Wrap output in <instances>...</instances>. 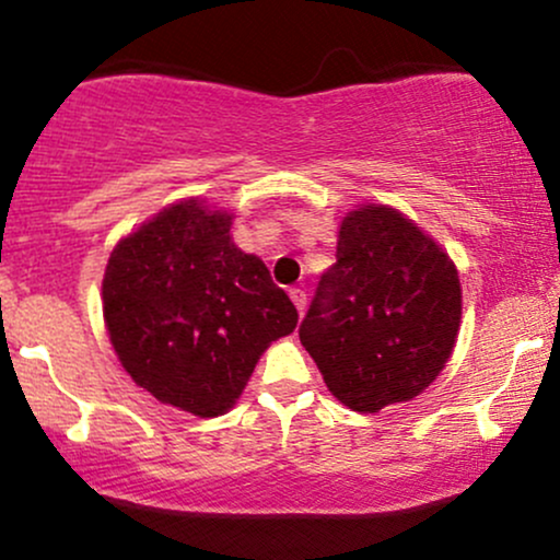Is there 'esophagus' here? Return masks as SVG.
I'll list each match as a JSON object with an SVG mask.
<instances>
[{"mask_svg": "<svg viewBox=\"0 0 560 560\" xmlns=\"http://www.w3.org/2000/svg\"><path fill=\"white\" fill-rule=\"evenodd\" d=\"M289 298H292V302H294V305H298V311H300V313L305 311V302H307V294H305V289H300V287H292V289H289Z\"/></svg>", "mask_w": 560, "mask_h": 560, "instance_id": "34e87169", "label": "esophagus"}]
</instances>
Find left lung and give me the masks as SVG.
Returning a JSON list of instances; mask_svg holds the SVG:
<instances>
[{
    "label": "left lung",
    "instance_id": "left-lung-1",
    "mask_svg": "<svg viewBox=\"0 0 560 560\" xmlns=\"http://www.w3.org/2000/svg\"><path fill=\"white\" fill-rule=\"evenodd\" d=\"M460 326L458 268L410 218L363 205L300 326L326 387L358 413L413 400L445 369Z\"/></svg>",
    "mask_w": 560,
    "mask_h": 560
}]
</instances>
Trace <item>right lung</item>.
Segmentation results:
<instances>
[{
    "label": "right lung",
    "mask_w": 560,
    "mask_h": 560,
    "mask_svg": "<svg viewBox=\"0 0 560 560\" xmlns=\"http://www.w3.org/2000/svg\"><path fill=\"white\" fill-rule=\"evenodd\" d=\"M102 313L133 382L199 419L226 413L268 345L298 326L266 262L231 242V215L199 199L160 210L115 244Z\"/></svg>",
    "instance_id": "add662e5"
}]
</instances>
